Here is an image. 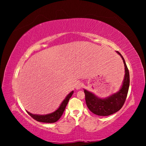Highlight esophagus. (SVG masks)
<instances>
[{
  "instance_id": "obj_1",
  "label": "esophagus",
  "mask_w": 146,
  "mask_h": 146,
  "mask_svg": "<svg viewBox=\"0 0 146 146\" xmlns=\"http://www.w3.org/2000/svg\"><path fill=\"white\" fill-rule=\"evenodd\" d=\"M82 86H83V84L82 82H78L76 83L75 88L76 89V90H80V89L82 88Z\"/></svg>"
}]
</instances>
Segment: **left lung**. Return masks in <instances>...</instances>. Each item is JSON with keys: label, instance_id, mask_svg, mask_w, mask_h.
Instances as JSON below:
<instances>
[{"label": "left lung", "instance_id": "8db88e82", "mask_svg": "<svg viewBox=\"0 0 146 146\" xmlns=\"http://www.w3.org/2000/svg\"><path fill=\"white\" fill-rule=\"evenodd\" d=\"M117 53L122 57L125 67L124 79L120 90L105 98H100L90 91L84 90L86 105L91 112L97 115L109 116L117 112L122 108L126 99L129 87V73L124 58L118 51Z\"/></svg>", "mask_w": 146, "mask_h": 146}]
</instances>
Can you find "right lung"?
<instances>
[{"label": "right lung", "mask_w": 146, "mask_h": 146, "mask_svg": "<svg viewBox=\"0 0 146 146\" xmlns=\"http://www.w3.org/2000/svg\"><path fill=\"white\" fill-rule=\"evenodd\" d=\"M73 93V91H71L70 93H69L67 95V97H66L65 99L63 100V102L61 103L60 106H59V108L56 110L55 111H54L51 113L44 115H34L32 113L27 111V113L31 116V117L38 122H44V123H54L56 122V121L59 120V118L61 117V116L62 115L63 113L65 110V108L67 106L68 103L70 100V98L71 97Z\"/></svg>", "instance_id": "add662e5"}]
</instances>
